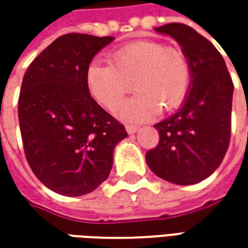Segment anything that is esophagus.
Listing matches in <instances>:
<instances>
[{
  "mask_svg": "<svg viewBox=\"0 0 248 248\" xmlns=\"http://www.w3.org/2000/svg\"><path fill=\"white\" fill-rule=\"evenodd\" d=\"M125 129H127L128 134H135L139 129V127L138 125H134V124H125Z\"/></svg>",
  "mask_w": 248,
  "mask_h": 248,
  "instance_id": "1",
  "label": "esophagus"
}]
</instances>
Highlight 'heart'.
Here are the masks:
<instances>
[{
  "mask_svg": "<svg viewBox=\"0 0 248 248\" xmlns=\"http://www.w3.org/2000/svg\"><path fill=\"white\" fill-rule=\"evenodd\" d=\"M85 80L91 95L108 109L119 103L134 82L138 92L116 111L123 119L143 121L160 108L172 110L184 100L190 85V66L178 49L156 41H138L111 53V63L91 62Z\"/></svg>",
  "mask_w": 248,
  "mask_h": 248,
  "instance_id": "1",
  "label": "heart"
}]
</instances>
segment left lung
Listing matches in <instances>:
<instances>
[{"mask_svg":"<svg viewBox=\"0 0 248 248\" xmlns=\"http://www.w3.org/2000/svg\"><path fill=\"white\" fill-rule=\"evenodd\" d=\"M156 31L182 46L192 80L184 106L155 125L160 140L146 163L168 182L193 185L214 172L229 148L233 82L222 55L192 27L168 23Z\"/></svg>","mask_w":248,"mask_h":248,"instance_id":"obj_1","label":"left lung"}]
</instances>
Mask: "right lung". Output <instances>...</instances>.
Returning <instances> with one entry per match:
<instances>
[{"mask_svg": "<svg viewBox=\"0 0 248 248\" xmlns=\"http://www.w3.org/2000/svg\"><path fill=\"white\" fill-rule=\"evenodd\" d=\"M113 37L69 33L46 46L24 74L19 125L27 163L44 185L82 196L108 179L124 125L91 96L85 72Z\"/></svg>", "mask_w": 248, "mask_h": 248, "instance_id": "1", "label": "right lung"}]
</instances>
